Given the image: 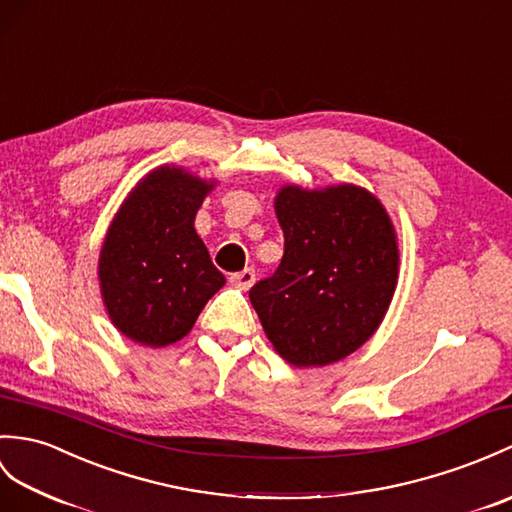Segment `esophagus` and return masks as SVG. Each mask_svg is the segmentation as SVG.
Segmentation results:
<instances>
[{"mask_svg": "<svg viewBox=\"0 0 512 512\" xmlns=\"http://www.w3.org/2000/svg\"><path fill=\"white\" fill-rule=\"evenodd\" d=\"M231 283L237 285V288L248 290V288H251V285L255 283V270H253V268H244V270H240V272H233V275H231Z\"/></svg>", "mask_w": 512, "mask_h": 512, "instance_id": "obj_1", "label": "esophagus"}]
</instances>
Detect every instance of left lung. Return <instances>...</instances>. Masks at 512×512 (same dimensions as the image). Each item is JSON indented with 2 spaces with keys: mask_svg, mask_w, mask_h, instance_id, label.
<instances>
[{
  "mask_svg": "<svg viewBox=\"0 0 512 512\" xmlns=\"http://www.w3.org/2000/svg\"><path fill=\"white\" fill-rule=\"evenodd\" d=\"M283 257L248 296L272 347L294 366L347 358L375 334L395 294L399 251L386 209L362 187L277 194Z\"/></svg>",
  "mask_w": 512,
  "mask_h": 512,
  "instance_id": "obj_1",
  "label": "left lung"
}]
</instances>
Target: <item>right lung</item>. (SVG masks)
Returning a JSON list of instances; mask_svg holds the SVG:
<instances>
[{
  "mask_svg": "<svg viewBox=\"0 0 512 512\" xmlns=\"http://www.w3.org/2000/svg\"><path fill=\"white\" fill-rule=\"evenodd\" d=\"M211 183L159 168L117 213L100 253V288L113 325L148 347H165L194 327L224 285L194 229Z\"/></svg>",
  "mask_w": 512,
  "mask_h": 512,
  "instance_id": "right-lung-1",
  "label": "right lung"
}]
</instances>
